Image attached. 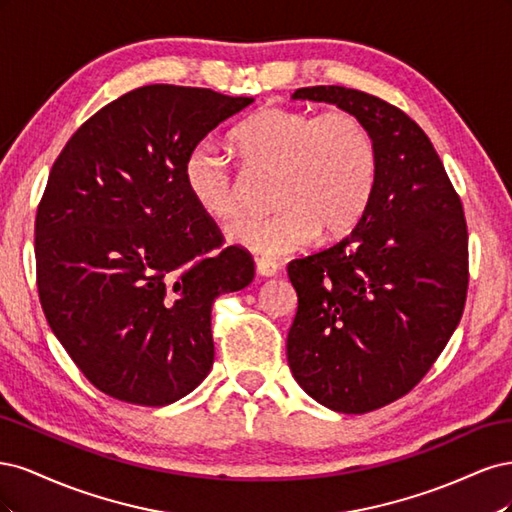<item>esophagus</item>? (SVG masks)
<instances>
[{"mask_svg":"<svg viewBox=\"0 0 512 512\" xmlns=\"http://www.w3.org/2000/svg\"><path fill=\"white\" fill-rule=\"evenodd\" d=\"M256 271H258V275L273 277V275H277V271H280V265L267 256H260V258H256Z\"/></svg>","mask_w":512,"mask_h":512,"instance_id":"obj_1","label":"esophagus"}]
</instances>
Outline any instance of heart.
Masks as SVG:
<instances>
[{"label":"heart","instance_id":"heart-1","mask_svg":"<svg viewBox=\"0 0 512 512\" xmlns=\"http://www.w3.org/2000/svg\"><path fill=\"white\" fill-rule=\"evenodd\" d=\"M245 170L273 175L267 215L228 226V239L256 254H284L312 241H333L363 220L374 198L380 158L367 123L348 111L316 115L267 106L230 136ZM183 181L209 218L232 220L241 209L235 168L211 143L194 145Z\"/></svg>","mask_w":512,"mask_h":512}]
</instances>
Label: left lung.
Returning a JSON list of instances; mask_svg holds the SVG:
<instances>
[{
    "instance_id": "1",
    "label": "left lung",
    "mask_w": 512,
    "mask_h": 512,
    "mask_svg": "<svg viewBox=\"0 0 512 512\" xmlns=\"http://www.w3.org/2000/svg\"><path fill=\"white\" fill-rule=\"evenodd\" d=\"M292 98L359 115L378 145L363 220L288 265L299 297L286 342L294 380L322 406L365 414L410 393L457 329L468 226L440 156L401 108L339 85L301 87Z\"/></svg>"
}]
</instances>
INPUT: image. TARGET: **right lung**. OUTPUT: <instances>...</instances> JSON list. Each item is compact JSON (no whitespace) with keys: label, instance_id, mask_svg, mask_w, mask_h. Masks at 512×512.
Listing matches in <instances>:
<instances>
[{"label":"right lung","instance_id":"add662e5","mask_svg":"<svg viewBox=\"0 0 512 512\" xmlns=\"http://www.w3.org/2000/svg\"><path fill=\"white\" fill-rule=\"evenodd\" d=\"M254 98L147 85L89 117L55 160L36 213L46 322L98 391L168 406L213 365L211 305L254 280L183 181L188 151Z\"/></svg>","mask_w":512,"mask_h":512}]
</instances>
